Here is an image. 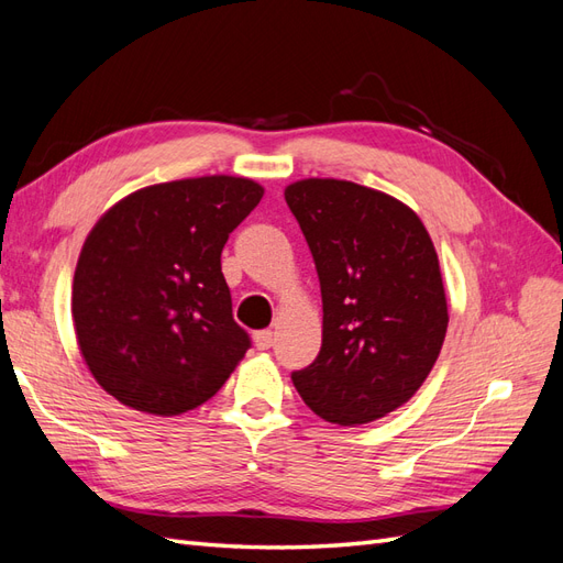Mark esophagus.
Masks as SVG:
<instances>
[{
	"instance_id": "1",
	"label": "esophagus",
	"mask_w": 563,
	"mask_h": 563,
	"mask_svg": "<svg viewBox=\"0 0 563 563\" xmlns=\"http://www.w3.org/2000/svg\"><path fill=\"white\" fill-rule=\"evenodd\" d=\"M253 343L258 350H269L272 347V331H255Z\"/></svg>"
}]
</instances>
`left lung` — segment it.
<instances>
[{
    "instance_id": "1",
    "label": "left lung",
    "mask_w": 563,
    "mask_h": 563,
    "mask_svg": "<svg viewBox=\"0 0 563 563\" xmlns=\"http://www.w3.org/2000/svg\"><path fill=\"white\" fill-rule=\"evenodd\" d=\"M321 286L317 360L291 380L333 424L356 428L397 411L437 362L449 308L434 244L399 199L335 178L284 190Z\"/></svg>"
}]
</instances>
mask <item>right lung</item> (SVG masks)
I'll list each match as a JSON object with an SVG mask.
<instances>
[{"label": "right lung", "mask_w": 563, "mask_h": 563, "mask_svg": "<svg viewBox=\"0 0 563 563\" xmlns=\"http://www.w3.org/2000/svg\"><path fill=\"white\" fill-rule=\"evenodd\" d=\"M249 178L143 187L100 216L73 282L79 352L108 395L180 416L209 401L251 347L220 269L230 232L258 207Z\"/></svg>", "instance_id": "add662e5"}]
</instances>
